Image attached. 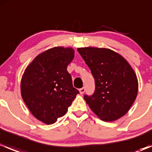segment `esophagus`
Listing matches in <instances>:
<instances>
[{"mask_svg": "<svg viewBox=\"0 0 152 152\" xmlns=\"http://www.w3.org/2000/svg\"><path fill=\"white\" fill-rule=\"evenodd\" d=\"M85 92V87H82V88L79 89V93H80V94H83Z\"/></svg>", "mask_w": 152, "mask_h": 152, "instance_id": "34e87169", "label": "esophagus"}]
</instances>
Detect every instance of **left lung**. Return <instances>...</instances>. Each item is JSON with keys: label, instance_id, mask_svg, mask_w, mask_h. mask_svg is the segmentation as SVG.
Segmentation results:
<instances>
[{"label": "left lung", "instance_id": "8db88e82", "mask_svg": "<svg viewBox=\"0 0 152 152\" xmlns=\"http://www.w3.org/2000/svg\"><path fill=\"white\" fill-rule=\"evenodd\" d=\"M77 50L91 70L96 90L84 96L90 110L106 122L126 114L138 92L135 72L117 52L104 48H78Z\"/></svg>", "mask_w": 152, "mask_h": 152}]
</instances>
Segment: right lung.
Listing matches in <instances>:
<instances>
[{
    "mask_svg": "<svg viewBox=\"0 0 152 152\" xmlns=\"http://www.w3.org/2000/svg\"><path fill=\"white\" fill-rule=\"evenodd\" d=\"M73 58L72 48H51L37 55L23 74L21 96L31 114L42 123L54 124L79 93L67 70Z\"/></svg>",
    "mask_w": 152,
    "mask_h": 152,
    "instance_id": "obj_1",
    "label": "right lung"
}]
</instances>
